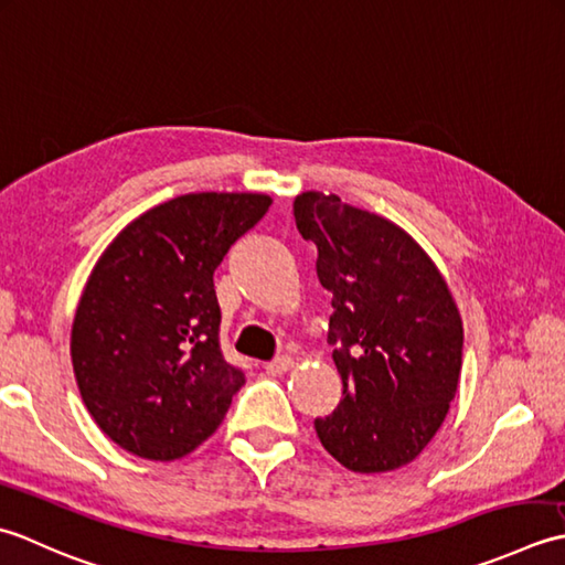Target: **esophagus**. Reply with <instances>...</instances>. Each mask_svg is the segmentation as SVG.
Segmentation results:
<instances>
[{
    "label": "esophagus",
    "instance_id": "obj_1",
    "mask_svg": "<svg viewBox=\"0 0 565 565\" xmlns=\"http://www.w3.org/2000/svg\"><path fill=\"white\" fill-rule=\"evenodd\" d=\"M263 367H266L268 375H282L292 367V359H290V355H278V359L268 361Z\"/></svg>",
    "mask_w": 565,
    "mask_h": 565
}]
</instances>
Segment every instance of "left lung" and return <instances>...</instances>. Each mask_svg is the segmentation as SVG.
<instances>
[{"mask_svg": "<svg viewBox=\"0 0 565 565\" xmlns=\"http://www.w3.org/2000/svg\"><path fill=\"white\" fill-rule=\"evenodd\" d=\"M295 224L317 246V278L333 295L327 341L341 399L315 429L355 473H385L422 454L456 397L463 324L417 241L387 218L302 192Z\"/></svg>", "mask_w": 565, "mask_h": 565, "instance_id": "1", "label": "left lung"}]
</instances>
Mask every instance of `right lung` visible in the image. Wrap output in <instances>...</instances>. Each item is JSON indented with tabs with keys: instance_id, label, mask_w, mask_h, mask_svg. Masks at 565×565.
<instances>
[{
	"instance_id": "right-lung-1",
	"label": "right lung",
	"mask_w": 565,
	"mask_h": 565,
	"mask_svg": "<svg viewBox=\"0 0 565 565\" xmlns=\"http://www.w3.org/2000/svg\"><path fill=\"white\" fill-rule=\"evenodd\" d=\"M268 206V194L253 192L182 194L134 218L102 253L71 353L85 407L124 451L188 456L246 383L218 343L214 270Z\"/></svg>"
}]
</instances>
